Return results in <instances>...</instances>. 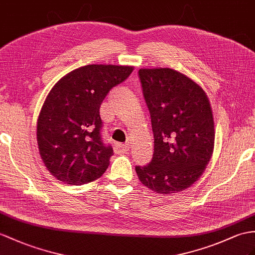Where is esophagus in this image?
Wrapping results in <instances>:
<instances>
[{
    "instance_id": "1",
    "label": "esophagus",
    "mask_w": 255,
    "mask_h": 255,
    "mask_svg": "<svg viewBox=\"0 0 255 255\" xmlns=\"http://www.w3.org/2000/svg\"><path fill=\"white\" fill-rule=\"evenodd\" d=\"M115 149L117 153H127L129 150V146L128 144H117Z\"/></svg>"
}]
</instances>
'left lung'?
<instances>
[{
    "label": "left lung",
    "mask_w": 255,
    "mask_h": 255,
    "mask_svg": "<svg viewBox=\"0 0 255 255\" xmlns=\"http://www.w3.org/2000/svg\"><path fill=\"white\" fill-rule=\"evenodd\" d=\"M142 93L150 113L153 158L136 166L142 185L161 195L189 188L203 174L214 149V120L207 93L171 68H141Z\"/></svg>",
    "instance_id": "left-lung-1"
}]
</instances>
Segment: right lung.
Returning <instances> with one entry per match:
<instances>
[{
    "label": "right lung",
    "instance_id": "1",
    "mask_svg": "<svg viewBox=\"0 0 255 255\" xmlns=\"http://www.w3.org/2000/svg\"><path fill=\"white\" fill-rule=\"evenodd\" d=\"M133 70V66H83L49 91L36 122V141L43 163L58 181L88 184L107 170L114 150L102 140L99 107Z\"/></svg>",
    "mask_w": 255,
    "mask_h": 255
}]
</instances>
